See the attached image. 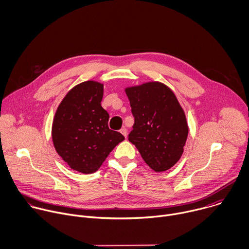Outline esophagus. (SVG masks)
Masks as SVG:
<instances>
[{
  "instance_id": "34e87169",
  "label": "esophagus",
  "mask_w": 249,
  "mask_h": 249,
  "mask_svg": "<svg viewBox=\"0 0 249 249\" xmlns=\"http://www.w3.org/2000/svg\"><path fill=\"white\" fill-rule=\"evenodd\" d=\"M120 131H121V133H122L124 137H126V135H127V130H126V128H125V127H123Z\"/></svg>"
}]
</instances>
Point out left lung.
I'll return each instance as SVG.
<instances>
[{"label": "left lung", "instance_id": "left-lung-1", "mask_svg": "<svg viewBox=\"0 0 249 249\" xmlns=\"http://www.w3.org/2000/svg\"><path fill=\"white\" fill-rule=\"evenodd\" d=\"M134 117L128 140L144 162L160 173L180 159L188 124L177 96L166 84L148 81L124 88Z\"/></svg>", "mask_w": 249, "mask_h": 249}]
</instances>
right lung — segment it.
<instances>
[{"label":"right lung","instance_id":"obj_1","mask_svg":"<svg viewBox=\"0 0 249 249\" xmlns=\"http://www.w3.org/2000/svg\"><path fill=\"white\" fill-rule=\"evenodd\" d=\"M104 85L87 80L72 87L57 108L52 140L71 169L92 174L124 137L109 128V114L101 106Z\"/></svg>","mask_w":249,"mask_h":249}]
</instances>
